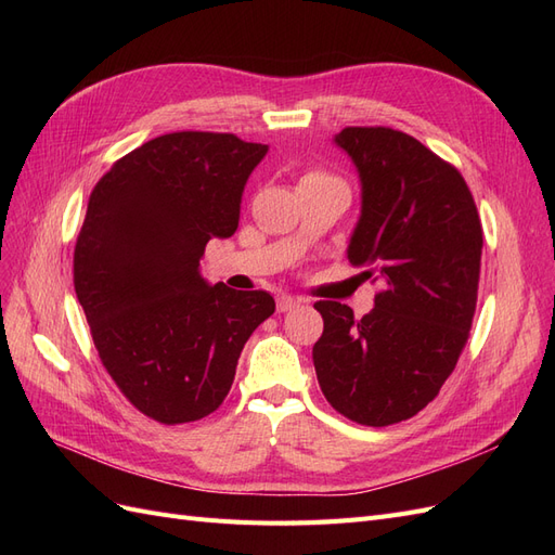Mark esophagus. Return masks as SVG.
Wrapping results in <instances>:
<instances>
[{"mask_svg":"<svg viewBox=\"0 0 555 555\" xmlns=\"http://www.w3.org/2000/svg\"><path fill=\"white\" fill-rule=\"evenodd\" d=\"M298 306H300V300L294 298V296H287V294L278 296V312H289V310H294Z\"/></svg>","mask_w":555,"mask_h":555,"instance_id":"1","label":"esophagus"}]
</instances>
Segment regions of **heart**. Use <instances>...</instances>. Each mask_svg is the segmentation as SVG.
I'll use <instances>...</instances> for the list:
<instances>
[{"mask_svg": "<svg viewBox=\"0 0 555 555\" xmlns=\"http://www.w3.org/2000/svg\"><path fill=\"white\" fill-rule=\"evenodd\" d=\"M308 178H326L324 173H319V171H312V173H308L304 180H308Z\"/></svg>", "mask_w": 555, "mask_h": 555, "instance_id": "obj_1", "label": "heart"}]
</instances>
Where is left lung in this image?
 I'll list each match as a JSON object with an SVG mask.
<instances>
[{
	"label": "left lung",
	"mask_w": 555,
	"mask_h": 555,
	"mask_svg": "<svg viewBox=\"0 0 555 555\" xmlns=\"http://www.w3.org/2000/svg\"><path fill=\"white\" fill-rule=\"evenodd\" d=\"M361 178V217L347 257L379 282L375 308L319 300L324 333L312 347L317 379L335 412L391 426L440 393L477 308L483 231L456 166L391 127L335 133Z\"/></svg>",
	"instance_id": "8db88e82"
}]
</instances>
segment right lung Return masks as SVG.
<instances>
[{
    "label": "right lung",
    "mask_w": 555,
    "mask_h": 555,
    "mask_svg": "<svg viewBox=\"0 0 555 555\" xmlns=\"http://www.w3.org/2000/svg\"><path fill=\"white\" fill-rule=\"evenodd\" d=\"M268 145L233 133H164L94 184L74 249V287L117 389L159 424L222 405L241 351L275 312L268 292L208 284L210 238L238 229L241 198Z\"/></svg>",
    "instance_id": "right-lung-1"
}]
</instances>
